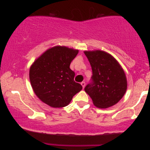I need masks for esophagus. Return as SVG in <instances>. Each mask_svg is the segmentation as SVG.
I'll return each mask as SVG.
<instances>
[{
  "label": "esophagus",
  "mask_w": 150,
  "mask_h": 150,
  "mask_svg": "<svg viewBox=\"0 0 150 150\" xmlns=\"http://www.w3.org/2000/svg\"><path fill=\"white\" fill-rule=\"evenodd\" d=\"M81 84V86H83V88H84L85 86H86V83H85V82H82Z\"/></svg>",
  "instance_id": "34e87169"
}]
</instances>
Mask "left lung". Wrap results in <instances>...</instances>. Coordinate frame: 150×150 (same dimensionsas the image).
<instances>
[{
	"label": "left lung",
	"instance_id": "obj_1",
	"mask_svg": "<svg viewBox=\"0 0 150 150\" xmlns=\"http://www.w3.org/2000/svg\"><path fill=\"white\" fill-rule=\"evenodd\" d=\"M92 69L91 82L85 91L99 108H108L117 104L127 89L123 69L115 59L102 51H85Z\"/></svg>",
	"mask_w": 150,
	"mask_h": 150
}]
</instances>
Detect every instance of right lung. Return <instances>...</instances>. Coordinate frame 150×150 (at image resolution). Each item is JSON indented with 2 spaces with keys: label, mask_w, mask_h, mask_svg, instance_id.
I'll return each mask as SVG.
<instances>
[{
  "label": "right lung",
  "mask_w": 150,
  "mask_h": 150,
  "mask_svg": "<svg viewBox=\"0 0 150 150\" xmlns=\"http://www.w3.org/2000/svg\"><path fill=\"white\" fill-rule=\"evenodd\" d=\"M78 50L55 46L47 50L30 69V80L35 93L52 107L68 105L72 97L82 90L75 82V72L69 68Z\"/></svg>",
  "instance_id": "1"
}]
</instances>
